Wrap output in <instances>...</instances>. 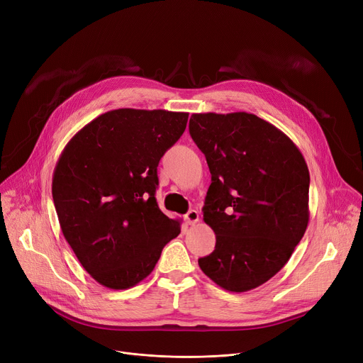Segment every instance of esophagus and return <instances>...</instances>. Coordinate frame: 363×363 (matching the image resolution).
<instances>
[{
  "mask_svg": "<svg viewBox=\"0 0 363 363\" xmlns=\"http://www.w3.org/2000/svg\"><path fill=\"white\" fill-rule=\"evenodd\" d=\"M185 220H186V223H188L189 225H194L195 223H199L200 214H199V211H196V210H189V211L185 214Z\"/></svg>",
  "mask_w": 363,
  "mask_h": 363,
  "instance_id": "34e87169",
  "label": "esophagus"
}]
</instances>
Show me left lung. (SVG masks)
Instances as JSON below:
<instances>
[{"label":"left lung","mask_w":363,"mask_h":363,"mask_svg":"<svg viewBox=\"0 0 363 363\" xmlns=\"http://www.w3.org/2000/svg\"><path fill=\"white\" fill-rule=\"evenodd\" d=\"M189 135L210 168L203 216L216 233L214 252L199 265L225 291L257 288L285 267L307 230L306 159L279 128L245 111L192 114Z\"/></svg>","instance_id":"left-lung-1"}]
</instances>
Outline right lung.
<instances>
[{"label": "right lung", "instance_id": "obj_1", "mask_svg": "<svg viewBox=\"0 0 363 363\" xmlns=\"http://www.w3.org/2000/svg\"><path fill=\"white\" fill-rule=\"evenodd\" d=\"M188 113L118 108L84 125L65 146L52 195L60 230L84 269L127 289L155 268L181 221L156 203L157 164L182 136Z\"/></svg>", "mask_w": 363, "mask_h": 363}]
</instances>
